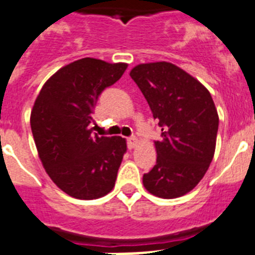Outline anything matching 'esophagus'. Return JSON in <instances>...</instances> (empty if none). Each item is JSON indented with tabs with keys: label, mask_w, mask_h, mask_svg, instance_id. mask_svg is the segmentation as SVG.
Masks as SVG:
<instances>
[{
	"label": "esophagus",
	"mask_w": 255,
	"mask_h": 255,
	"mask_svg": "<svg viewBox=\"0 0 255 255\" xmlns=\"http://www.w3.org/2000/svg\"><path fill=\"white\" fill-rule=\"evenodd\" d=\"M138 144H139V140L135 138V136H131V138L128 139V145H129L130 149H134V148L136 147Z\"/></svg>",
	"instance_id": "esophagus-1"
}]
</instances>
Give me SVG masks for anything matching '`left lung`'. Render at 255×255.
<instances>
[{"label": "left lung", "instance_id": "left-lung-1", "mask_svg": "<svg viewBox=\"0 0 255 255\" xmlns=\"http://www.w3.org/2000/svg\"><path fill=\"white\" fill-rule=\"evenodd\" d=\"M130 76L162 129L154 141L157 162L143 176L150 194L173 199L203 179L216 150L218 114L199 80L176 65L159 61L132 67Z\"/></svg>", "mask_w": 255, "mask_h": 255}]
</instances>
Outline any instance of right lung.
<instances>
[{"label": "right lung", "instance_id": "right-lung-1", "mask_svg": "<svg viewBox=\"0 0 255 255\" xmlns=\"http://www.w3.org/2000/svg\"><path fill=\"white\" fill-rule=\"evenodd\" d=\"M128 64L85 57L44 83L30 114L31 132L47 175L70 197L92 200L114 189L126 140L92 135V108Z\"/></svg>", "mask_w": 255, "mask_h": 255}]
</instances>
